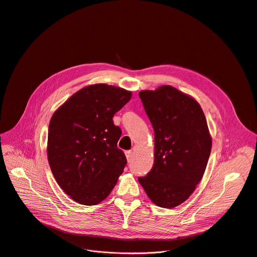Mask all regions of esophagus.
<instances>
[{
    "mask_svg": "<svg viewBox=\"0 0 257 257\" xmlns=\"http://www.w3.org/2000/svg\"><path fill=\"white\" fill-rule=\"evenodd\" d=\"M125 155H126L127 161H128V162H130V161H131V159H132V156H133V151H127V152L125 153Z\"/></svg>",
    "mask_w": 257,
    "mask_h": 257,
    "instance_id": "esophagus-1",
    "label": "esophagus"
}]
</instances>
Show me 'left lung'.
I'll return each instance as SVG.
<instances>
[{"label": "left lung", "mask_w": 257, "mask_h": 257, "mask_svg": "<svg viewBox=\"0 0 257 257\" xmlns=\"http://www.w3.org/2000/svg\"><path fill=\"white\" fill-rule=\"evenodd\" d=\"M138 94L155 130L154 166L138 181L155 204L173 208L203 177L212 143L207 122L197 100L171 85Z\"/></svg>", "instance_id": "obj_1"}]
</instances>
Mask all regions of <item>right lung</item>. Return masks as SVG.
<instances>
[{"label": "right lung", "mask_w": 257, "mask_h": 257, "mask_svg": "<svg viewBox=\"0 0 257 257\" xmlns=\"http://www.w3.org/2000/svg\"><path fill=\"white\" fill-rule=\"evenodd\" d=\"M132 92L104 83L83 87L53 114L48 134V161L63 191L83 205L111 193L127 164L117 143L121 129L113 117Z\"/></svg>", "instance_id": "right-lung-1"}]
</instances>
